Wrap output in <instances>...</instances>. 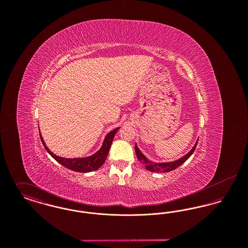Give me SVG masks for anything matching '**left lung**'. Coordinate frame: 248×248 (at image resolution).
Instances as JSON below:
<instances>
[{
  "instance_id": "left-lung-1",
  "label": "left lung",
  "mask_w": 248,
  "mask_h": 248,
  "mask_svg": "<svg viewBox=\"0 0 248 248\" xmlns=\"http://www.w3.org/2000/svg\"><path fill=\"white\" fill-rule=\"evenodd\" d=\"M197 143H198V140L195 142L194 146L192 147V149L189 151V153L185 154L183 157L175 160V161H172V162H165V163H154L153 161H150L144 154H142L141 151L139 149L137 144L135 146V151H136V154H137L139 161L145 166V168L147 170L155 172V173H165V172H170V171L176 169L178 166L182 165L184 162H186L190 157V155L193 154V152L195 151Z\"/></svg>"
}]
</instances>
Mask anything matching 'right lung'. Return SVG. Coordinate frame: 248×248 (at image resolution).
I'll return each instance as SVG.
<instances>
[{"label":"right lung","mask_w":248,"mask_h":248,"mask_svg":"<svg viewBox=\"0 0 248 248\" xmlns=\"http://www.w3.org/2000/svg\"><path fill=\"white\" fill-rule=\"evenodd\" d=\"M120 129V127H117L115 129L108 132L103 140L101 148L94 154L87 156V157H81V158H64L60 157L56 154H53L49 149H48L46 142L44 140L41 133V140L43 142L46 150L47 151L48 154H50L58 163L60 165L71 169L72 171L75 172H80V173H87V172H92L94 170H97L101 165H103L106 161L107 156L109 152L111 143L113 140V138L117 131ZM40 132V131H39Z\"/></svg>","instance_id":"1"}]
</instances>
